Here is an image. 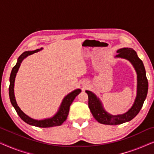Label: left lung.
<instances>
[{
  "label": "left lung",
  "instance_id": "obj_1",
  "mask_svg": "<svg viewBox=\"0 0 154 154\" xmlns=\"http://www.w3.org/2000/svg\"><path fill=\"white\" fill-rule=\"evenodd\" d=\"M115 58L127 60L131 63L137 73V95L130 109L123 114L112 115L105 110L100 99L90 90H85L88 95V106L92 116L99 123L104 125H119L133 119L142 109L148 92V81L142 61L132 48H123L117 50Z\"/></svg>",
  "mask_w": 154,
  "mask_h": 154
}]
</instances>
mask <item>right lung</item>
<instances>
[{"instance_id":"1","label":"right lung","mask_w":154,"mask_h":154,"mask_svg":"<svg viewBox=\"0 0 154 154\" xmlns=\"http://www.w3.org/2000/svg\"><path fill=\"white\" fill-rule=\"evenodd\" d=\"M43 48H41L40 49H37L35 50H32V51H26L21 54L17 59V62L15 66H14L12 69L11 73H10V87H9V96L10 102L14 107L15 111L17 113L21 119L24 121L25 123L31 125L36 126V127L39 128H50V127H54V126H59L61 125L66 120V118L68 116L69 112V108L71 103L74 100L78 94L81 92V89H76L73 90L70 93H69L67 95H66L63 99L61 103L60 107H59L58 111L54 114L53 116L48 118V119H44L42 120H36L32 118L29 117L27 116L26 113H24L23 111L21 110V109L19 107L17 103L16 102L15 96H14V81H15V77L17 73L18 72L19 69H20V65L22 64V61L26 58L27 57L33 54V53L38 52L41 50H43Z\"/></svg>"}]
</instances>
